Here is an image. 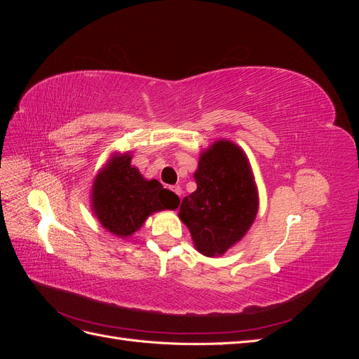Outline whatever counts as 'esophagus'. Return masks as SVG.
<instances>
[{"label":"esophagus","mask_w":359,"mask_h":359,"mask_svg":"<svg viewBox=\"0 0 359 359\" xmlns=\"http://www.w3.org/2000/svg\"><path fill=\"white\" fill-rule=\"evenodd\" d=\"M172 191L175 193V194H178V196H181V194H182V189H181V186H173V187H172Z\"/></svg>","instance_id":"1"}]
</instances>
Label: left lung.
Returning <instances> with one entry per match:
<instances>
[{"label":"left lung","instance_id":"obj_1","mask_svg":"<svg viewBox=\"0 0 359 359\" xmlns=\"http://www.w3.org/2000/svg\"><path fill=\"white\" fill-rule=\"evenodd\" d=\"M198 189L180 206V219L205 256L223 255L248 231L257 214V190L240 147L219 140L201 156Z\"/></svg>","mask_w":359,"mask_h":359}]
</instances>
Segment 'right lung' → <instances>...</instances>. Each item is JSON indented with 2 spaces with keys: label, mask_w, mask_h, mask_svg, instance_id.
Here are the masks:
<instances>
[{
  "label": "right lung",
  "mask_w": 359,
  "mask_h": 359,
  "mask_svg": "<svg viewBox=\"0 0 359 359\" xmlns=\"http://www.w3.org/2000/svg\"><path fill=\"white\" fill-rule=\"evenodd\" d=\"M130 154L114 157L94 181L93 208L103 227L116 236H130L147 217L161 210H175L180 198L163 189L157 180H145L130 165Z\"/></svg>",
  "instance_id": "obj_1"
}]
</instances>
